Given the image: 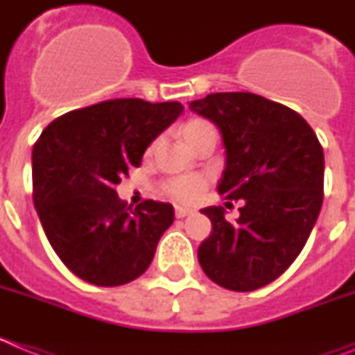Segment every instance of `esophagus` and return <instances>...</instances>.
<instances>
[{
    "instance_id": "1",
    "label": "esophagus",
    "mask_w": 355,
    "mask_h": 355,
    "mask_svg": "<svg viewBox=\"0 0 355 355\" xmlns=\"http://www.w3.org/2000/svg\"><path fill=\"white\" fill-rule=\"evenodd\" d=\"M190 215H193V209L175 208V216H178V218H184V216H190Z\"/></svg>"
}]
</instances>
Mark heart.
Returning a JSON list of instances; mask_svg holds the SVG:
<instances>
[{
	"mask_svg": "<svg viewBox=\"0 0 355 355\" xmlns=\"http://www.w3.org/2000/svg\"><path fill=\"white\" fill-rule=\"evenodd\" d=\"M213 130V126L209 122L200 121V119H193V121L187 122L181 130L184 142L192 147V144L196 142L197 137L205 131ZM208 187V181L202 178V175H188V178H178V180H172L165 184V192L171 199H174L175 202H181V205H192L202 196V192Z\"/></svg>",
	"mask_w": 355,
	"mask_h": 355,
	"instance_id": "1",
	"label": "heart"
}]
</instances>
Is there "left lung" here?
<instances>
[{"label": "left lung", "mask_w": 355, "mask_h": 355, "mask_svg": "<svg viewBox=\"0 0 355 355\" xmlns=\"http://www.w3.org/2000/svg\"><path fill=\"white\" fill-rule=\"evenodd\" d=\"M188 106L222 135L218 192L243 200L234 222L222 206L200 209L213 227L199 245V263L225 290H258L295 261L315 227L324 200V149L297 112L256 94L216 92Z\"/></svg>", "instance_id": "obj_1"}]
</instances>
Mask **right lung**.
<instances>
[{
	"label": "right lung",
	"mask_w": 355,
	"mask_h": 355,
	"mask_svg": "<svg viewBox=\"0 0 355 355\" xmlns=\"http://www.w3.org/2000/svg\"><path fill=\"white\" fill-rule=\"evenodd\" d=\"M178 101L112 99L55 119L33 146V202L53 250L96 286L140 277L174 222L168 202L131 208L115 187L183 114Z\"/></svg>",
	"instance_id": "add662e5"
}]
</instances>
